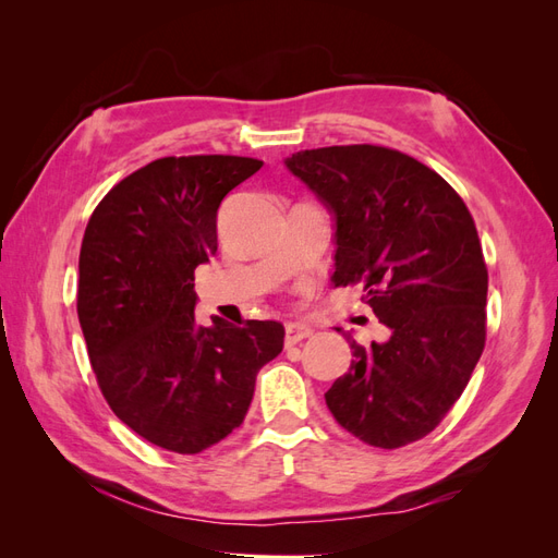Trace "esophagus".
Instances as JSON below:
<instances>
[{
  "label": "esophagus",
  "mask_w": 558,
  "mask_h": 558,
  "mask_svg": "<svg viewBox=\"0 0 558 558\" xmlns=\"http://www.w3.org/2000/svg\"><path fill=\"white\" fill-rule=\"evenodd\" d=\"M314 330L305 324H289L286 326V347H293L302 340H307V337H312Z\"/></svg>",
  "instance_id": "obj_1"
}]
</instances>
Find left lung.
Segmentation results:
<instances>
[{"label":"left lung","mask_w":558,"mask_h":558,"mask_svg":"<svg viewBox=\"0 0 558 558\" xmlns=\"http://www.w3.org/2000/svg\"><path fill=\"white\" fill-rule=\"evenodd\" d=\"M283 165L335 221V286L361 283L391 330L353 349L326 393L359 440L398 449L428 435L461 398L486 340L488 272L475 221L430 167L393 148L300 150Z\"/></svg>","instance_id":"8db88e82"}]
</instances>
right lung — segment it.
Returning a JSON list of instances; mask_svg holds the SVG:
<instances>
[{"label": "right lung", "instance_id": "obj_1", "mask_svg": "<svg viewBox=\"0 0 558 558\" xmlns=\"http://www.w3.org/2000/svg\"><path fill=\"white\" fill-rule=\"evenodd\" d=\"M240 156L160 158L93 211L78 256V324L113 414L150 445L199 453L242 426L277 320H195V267L216 253L221 199L256 174Z\"/></svg>", "mask_w": 558, "mask_h": 558}]
</instances>
